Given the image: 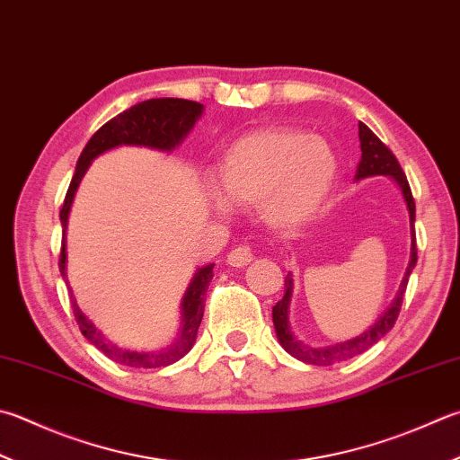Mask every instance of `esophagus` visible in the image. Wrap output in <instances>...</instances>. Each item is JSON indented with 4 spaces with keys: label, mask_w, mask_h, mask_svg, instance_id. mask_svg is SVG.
Returning <instances> with one entry per match:
<instances>
[{
    "label": "esophagus",
    "mask_w": 460,
    "mask_h": 460,
    "mask_svg": "<svg viewBox=\"0 0 460 460\" xmlns=\"http://www.w3.org/2000/svg\"><path fill=\"white\" fill-rule=\"evenodd\" d=\"M252 260H254V254H252V248H250V246H238L228 254V264L236 266V268L246 266V264L252 262Z\"/></svg>",
    "instance_id": "obj_1"
}]
</instances>
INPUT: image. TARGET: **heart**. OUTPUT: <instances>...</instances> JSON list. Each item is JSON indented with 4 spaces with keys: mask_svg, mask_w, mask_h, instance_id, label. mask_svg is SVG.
<instances>
[{
    "mask_svg": "<svg viewBox=\"0 0 460 460\" xmlns=\"http://www.w3.org/2000/svg\"><path fill=\"white\" fill-rule=\"evenodd\" d=\"M336 158L324 140L296 129H254L234 140L218 168L220 198L252 208L276 230H298L326 208Z\"/></svg>",
    "mask_w": 460,
    "mask_h": 460,
    "instance_id": "b5f03b06",
    "label": "heart"
}]
</instances>
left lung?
Segmentation results:
<instances>
[{
	"mask_svg": "<svg viewBox=\"0 0 460 460\" xmlns=\"http://www.w3.org/2000/svg\"><path fill=\"white\" fill-rule=\"evenodd\" d=\"M358 137H360V150H362V158L357 170V180H365L372 176H388L391 180L396 181V186L401 188L402 198L406 202V208H409V216H411V260L409 266H406L404 279L401 282V288H398L396 296L393 300V305L386 308V312L380 316L375 324H372L368 331H365L358 336L350 338V341L344 342H336L331 346H310L298 341L296 336L290 331V323H288V308H290V298H292V274L286 276L284 280V296L282 300L276 302V306L272 308V323L276 328V336H279V342L282 344V349L290 354V357L298 358L306 365H316V367H331L336 365V362L349 360L358 357L365 350H368L372 344H376L380 338H383L391 328L394 326L398 312H401L402 300H404V292H406V284H409V276L412 272V268L417 266V238H414V200H412V192L409 181H406L404 172L401 168V164L394 158V154L386 148V146L378 140V137L372 134V129L358 122Z\"/></svg>",
	"mask_w": 460,
	"mask_h": 460,
	"instance_id": "8db88e82",
	"label": "left lung"
}]
</instances>
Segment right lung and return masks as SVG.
<instances>
[{"label":"right lung","mask_w":460,"mask_h":460,"mask_svg":"<svg viewBox=\"0 0 460 460\" xmlns=\"http://www.w3.org/2000/svg\"><path fill=\"white\" fill-rule=\"evenodd\" d=\"M204 114V106L198 102L180 100V98H155L136 103L122 114L111 118L108 124H103L98 132H95L90 142L85 144L84 152L80 154L75 164V174L72 178V184L67 188L66 200L59 212V220H62L64 228V240H62V254H59V272L66 279V228H67V216L72 210L74 196L77 192V186L88 172L90 164L102 155L103 152H110L119 146H144V148L160 150V152H172L184 142V137L194 128L196 119ZM212 268L214 264H208L198 268L192 282L186 288L184 298L180 305V332L176 341L164 346L158 350H134L124 349L111 341H108L98 328L92 324V320L85 318L80 306L75 305V298L72 296V308L74 316L80 324L82 334L98 349L106 354L118 365L134 367V368H158L174 365L176 360L186 357L196 342L198 328H200L202 316H204V302L208 286L212 280ZM67 282V280H66Z\"/></svg>","instance_id":"1"}]
</instances>
